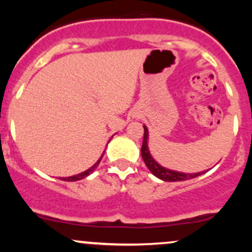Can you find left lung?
Here are the masks:
<instances>
[{
	"mask_svg": "<svg viewBox=\"0 0 252 252\" xmlns=\"http://www.w3.org/2000/svg\"><path fill=\"white\" fill-rule=\"evenodd\" d=\"M144 128V135H143V143H142V148H141V154H142V158L146 163V166L148 167L150 172L154 174L156 178L161 179L163 181H168V182H173V181H185V180H189V179L196 178V176L204 174L206 173L204 172H199V173H193V174H189V173H181V172H175V170L172 169H167L164 167L158 164L154 158H152L150 155L149 149H148V129L147 126H143Z\"/></svg>",
	"mask_w": 252,
	"mask_h": 252,
	"instance_id": "8db88e82",
	"label": "left lung"
}]
</instances>
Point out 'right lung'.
Returning <instances> with one entry per match:
<instances>
[{
  "instance_id": "right-lung-1",
  "label": "right lung",
  "mask_w": 252,
  "mask_h": 252,
  "mask_svg": "<svg viewBox=\"0 0 252 252\" xmlns=\"http://www.w3.org/2000/svg\"><path fill=\"white\" fill-rule=\"evenodd\" d=\"M103 155H104V152H103L102 156H100V158H98V161H97V162L94 163V166L91 167V168H89L88 170H85V172L80 173V174H77V175H73V176H68V178H62V180H63V181H78V180H82V179H84V178H86V176L91 174V173L94 172V170L97 168V167H98V164H99V162H100V160H102Z\"/></svg>"
}]
</instances>
